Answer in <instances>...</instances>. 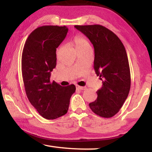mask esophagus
<instances>
[{
  "label": "esophagus",
  "mask_w": 152,
  "mask_h": 152,
  "mask_svg": "<svg viewBox=\"0 0 152 152\" xmlns=\"http://www.w3.org/2000/svg\"><path fill=\"white\" fill-rule=\"evenodd\" d=\"M76 88L77 89H79V90H85V89H86V86H78V85H77L76 86Z\"/></svg>",
  "instance_id": "obj_1"
}]
</instances>
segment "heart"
I'll use <instances>...</instances> for the list:
<instances>
[{
    "label": "heart",
    "instance_id": "b5f03b06",
    "mask_svg": "<svg viewBox=\"0 0 152 152\" xmlns=\"http://www.w3.org/2000/svg\"><path fill=\"white\" fill-rule=\"evenodd\" d=\"M74 43L76 50L91 48L89 41L82 35H77L74 38Z\"/></svg>",
    "mask_w": 152,
    "mask_h": 152
}]
</instances>
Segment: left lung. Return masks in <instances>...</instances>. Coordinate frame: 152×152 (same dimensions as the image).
Returning <instances> with one entry per match:
<instances>
[{
	"instance_id": "8db88e82",
	"label": "left lung",
	"mask_w": 152,
	"mask_h": 152,
	"mask_svg": "<svg viewBox=\"0 0 152 152\" xmlns=\"http://www.w3.org/2000/svg\"><path fill=\"white\" fill-rule=\"evenodd\" d=\"M94 49V69L102 81L97 99L89 103L95 114L104 118L116 115L128 96L131 74L125 48L111 31L100 25H75Z\"/></svg>"
}]
</instances>
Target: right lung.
Wrapping results in <instances>:
<instances>
[{"label": "right lung", "instance_id": "1", "mask_svg": "<svg viewBox=\"0 0 152 152\" xmlns=\"http://www.w3.org/2000/svg\"><path fill=\"white\" fill-rule=\"evenodd\" d=\"M68 31L66 26L37 27L29 35L23 50L21 70L25 92L31 104L46 119L66 114L76 91L74 84L61 86L50 81L51 72L56 66V48Z\"/></svg>", "mask_w": 152, "mask_h": 152}]
</instances>
